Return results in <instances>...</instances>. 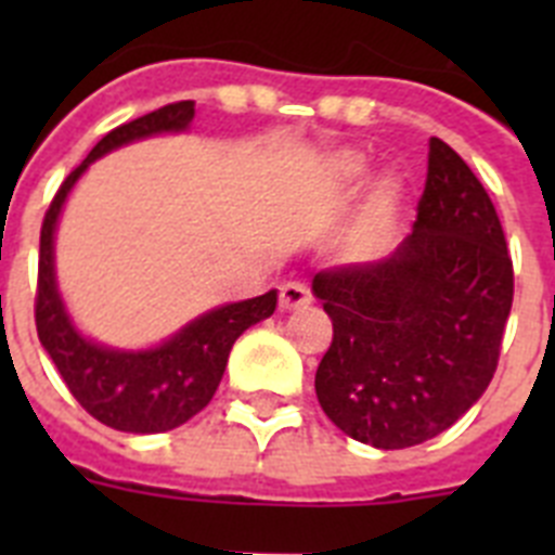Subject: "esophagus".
I'll list each match as a JSON object with an SVG mask.
<instances>
[{
    "mask_svg": "<svg viewBox=\"0 0 555 555\" xmlns=\"http://www.w3.org/2000/svg\"><path fill=\"white\" fill-rule=\"evenodd\" d=\"M311 306V292L306 283H283L281 286V311H297Z\"/></svg>",
    "mask_w": 555,
    "mask_h": 555,
    "instance_id": "esophagus-1",
    "label": "esophagus"
}]
</instances>
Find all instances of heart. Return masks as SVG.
Instances as JSON below:
<instances>
[{"instance_id": "heart-1", "label": "heart", "mask_w": 555, "mask_h": 555, "mask_svg": "<svg viewBox=\"0 0 555 555\" xmlns=\"http://www.w3.org/2000/svg\"><path fill=\"white\" fill-rule=\"evenodd\" d=\"M370 164L358 152H338L325 164V183L336 194H350L364 183ZM400 205H403V185L386 175L375 180L366 194L364 205L347 228L341 238V255L350 263H375L389 255L400 230Z\"/></svg>"}]
</instances>
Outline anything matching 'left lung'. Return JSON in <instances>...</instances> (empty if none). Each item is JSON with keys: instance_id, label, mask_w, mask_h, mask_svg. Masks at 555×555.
Instances as JSON below:
<instances>
[{"instance_id": "left-lung-1", "label": "left lung", "mask_w": 555, "mask_h": 555, "mask_svg": "<svg viewBox=\"0 0 555 555\" xmlns=\"http://www.w3.org/2000/svg\"><path fill=\"white\" fill-rule=\"evenodd\" d=\"M311 292L333 320L313 380L322 411L356 442L403 450L459 423L487 391L514 272L487 189L430 139L409 238L386 261L320 272Z\"/></svg>"}]
</instances>
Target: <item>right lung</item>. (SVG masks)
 Here are the masks:
<instances>
[{"instance_id": "1", "label": "right lung", "mask_w": 555, "mask_h": 555, "mask_svg": "<svg viewBox=\"0 0 555 555\" xmlns=\"http://www.w3.org/2000/svg\"><path fill=\"white\" fill-rule=\"evenodd\" d=\"M194 121V102H175L141 119L116 127L88 152L49 205L41 228L38 255L36 327L41 347L55 361L77 403L102 425L125 434H164L180 428L210 403L228 366L235 338L247 327L272 317L278 308V288L242 302H224L185 322L180 331L152 347H113L86 336L68 313L57 286L55 233L66 199L77 180L94 160L166 132H189Z\"/></svg>"}]
</instances>
